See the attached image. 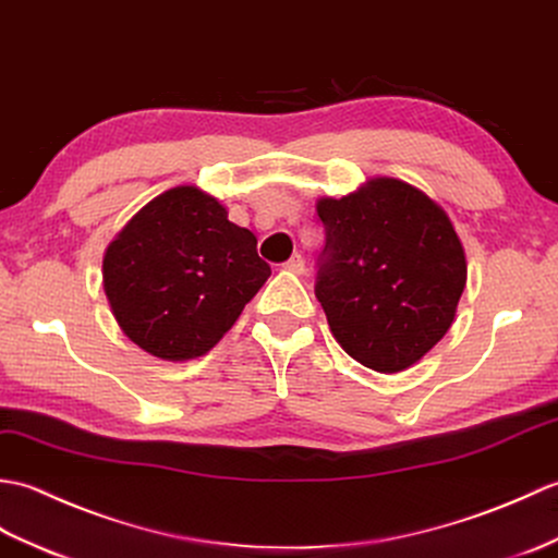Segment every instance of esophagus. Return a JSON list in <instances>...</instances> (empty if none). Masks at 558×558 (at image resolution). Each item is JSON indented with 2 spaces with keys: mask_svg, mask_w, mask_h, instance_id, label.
<instances>
[{
  "mask_svg": "<svg viewBox=\"0 0 558 558\" xmlns=\"http://www.w3.org/2000/svg\"><path fill=\"white\" fill-rule=\"evenodd\" d=\"M283 267H287L289 271H293V275H303V271H305V259H303V255L295 253Z\"/></svg>",
  "mask_w": 558,
  "mask_h": 558,
  "instance_id": "34e87169",
  "label": "esophagus"
}]
</instances>
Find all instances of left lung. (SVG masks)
<instances>
[{"instance_id": "1", "label": "left lung", "mask_w": 558, "mask_h": 558, "mask_svg": "<svg viewBox=\"0 0 558 558\" xmlns=\"http://www.w3.org/2000/svg\"><path fill=\"white\" fill-rule=\"evenodd\" d=\"M327 243L315 295L353 361L401 373L449 331L465 289L463 243L439 203L375 177L343 197H319Z\"/></svg>"}]
</instances>
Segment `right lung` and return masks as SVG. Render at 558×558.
Wrapping results in <instances>:
<instances>
[{
    "label": "right lung",
    "instance_id": "right-lung-1",
    "mask_svg": "<svg viewBox=\"0 0 558 558\" xmlns=\"http://www.w3.org/2000/svg\"><path fill=\"white\" fill-rule=\"evenodd\" d=\"M269 275L255 233L197 185H177L138 209L102 259L121 331L171 363L215 349Z\"/></svg>",
    "mask_w": 558,
    "mask_h": 558
}]
</instances>
